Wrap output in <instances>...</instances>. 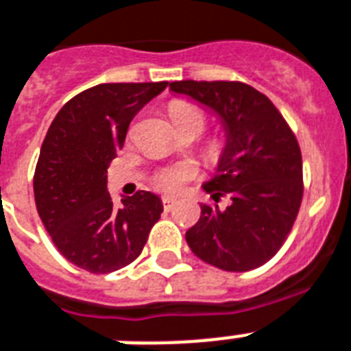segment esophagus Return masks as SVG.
<instances>
[{"label":"esophagus","mask_w":351,"mask_h":351,"mask_svg":"<svg viewBox=\"0 0 351 351\" xmlns=\"http://www.w3.org/2000/svg\"><path fill=\"white\" fill-rule=\"evenodd\" d=\"M162 204H164V209L171 210L176 205V200H175V198H169V196H164V200H162Z\"/></svg>","instance_id":"obj_1"}]
</instances>
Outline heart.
<instances>
[{
	"label": "heart",
	"mask_w": 351,
	"mask_h": 351,
	"mask_svg": "<svg viewBox=\"0 0 351 351\" xmlns=\"http://www.w3.org/2000/svg\"><path fill=\"white\" fill-rule=\"evenodd\" d=\"M171 115H173V121H193L196 122L198 126L204 128V117L196 108L187 106V104H175L171 108ZM196 175V166L191 164V162H182V164H175V166H169L166 169H162L156 173L155 176V185L158 189L166 191V193H178V191L184 187V184L189 178Z\"/></svg>",
	"instance_id": "1"
}]
</instances>
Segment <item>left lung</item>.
I'll list each match as a JSON object with an SVG mask.
<instances>
[{
	"instance_id": "obj_1",
	"label": "left lung",
	"mask_w": 351,
	"mask_h": 351,
	"mask_svg": "<svg viewBox=\"0 0 351 351\" xmlns=\"http://www.w3.org/2000/svg\"><path fill=\"white\" fill-rule=\"evenodd\" d=\"M169 90L220 121L225 144L202 184L227 209L202 204L185 240L202 261L227 272L267 263L281 249L303 198V160L294 133L272 102L243 82L176 81Z\"/></svg>"
}]
</instances>
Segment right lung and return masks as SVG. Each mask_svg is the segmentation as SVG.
<instances>
[{
    "label": "right lung",
    "mask_w": 351,
    "mask_h": 351,
    "mask_svg": "<svg viewBox=\"0 0 351 351\" xmlns=\"http://www.w3.org/2000/svg\"><path fill=\"white\" fill-rule=\"evenodd\" d=\"M166 86L99 84L68 101L48 128L34 176L36 207L57 250L79 269L108 274L130 265L160 218V196L149 191L115 207L106 173L133 117Z\"/></svg>",
    "instance_id": "add662e5"
}]
</instances>
